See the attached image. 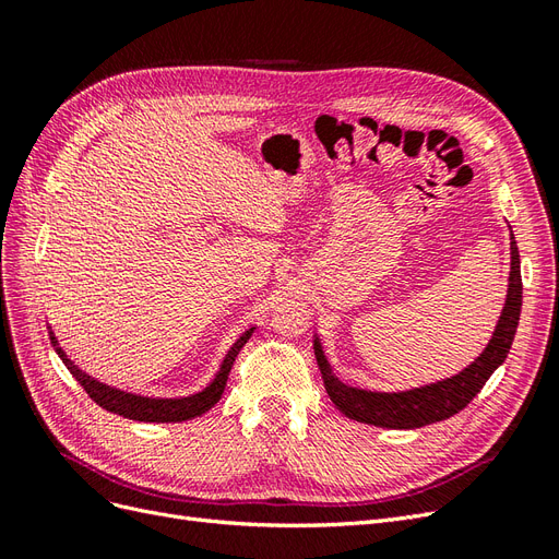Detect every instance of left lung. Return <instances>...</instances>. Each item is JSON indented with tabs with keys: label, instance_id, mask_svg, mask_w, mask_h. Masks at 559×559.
I'll return each mask as SVG.
<instances>
[{
	"label": "left lung",
	"instance_id": "8db88e82",
	"mask_svg": "<svg viewBox=\"0 0 559 559\" xmlns=\"http://www.w3.org/2000/svg\"><path fill=\"white\" fill-rule=\"evenodd\" d=\"M522 308V280H520V253L511 233V273H509V292H506L503 310L497 319V326L485 349L473 359L460 373L438 380L431 384H421L403 392H373L343 382L333 373V366L326 359L324 345L319 333H314V357L317 366L324 378L326 394L335 403V408L349 419H357L361 425H373L382 429H419L443 421L466 408L468 401L476 396L489 376L509 357L513 345L515 329L520 321Z\"/></svg>",
	"mask_w": 559,
	"mask_h": 559
}]
</instances>
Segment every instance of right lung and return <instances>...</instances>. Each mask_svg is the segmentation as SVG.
<instances>
[{"instance_id": "add662e5", "label": "right lung", "mask_w": 559, "mask_h": 559, "mask_svg": "<svg viewBox=\"0 0 559 559\" xmlns=\"http://www.w3.org/2000/svg\"><path fill=\"white\" fill-rule=\"evenodd\" d=\"M253 329H257V326L247 329L238 337V341L230 345V349L226 352L222 366H218V370H216L212 382L207 386H202L200 392H195V394L177 396V399L142 396V394L126 392V389L111 386L107 382H99L97 378L88 376L86 370H81L70 357H67V352L60 347L53 329H50L48 335H50V343H53V347L58 352V357L67 366V370H70V373L76 378V382L83 389H86L88 396L99 405V408H105V411L116 413V415H121V417H128V419H138V421H186V419H193V417H198L202 413H207L212 405L218 399H222L224 389H226L228 373H230V366H233L235 357H238V352L245 347V343L251 337Z\"/></svg>"}]
</instances>
